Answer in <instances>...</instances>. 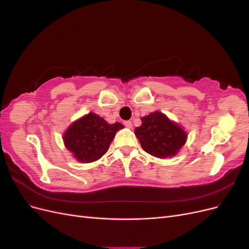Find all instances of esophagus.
I'll list each match as a JSON object with an SVG mask.
<instances>
[{
	"mask_svg": "<svg viewBox=\"0 0 249 249\" xmlns=\"http://www.w3.org/2000/svg\"><path fill=\"white\" fill-rule=\"evenodd\" d=\"M124 124L125 125V127H127V129H132L133 127V124L132 122H130V120H126V122L124 123Z\"/></svg>",
	"mask_w": 249,
	"mask_h": 249,
	"instance_id": "34e87169",
	"label": "esophagus"
}]
</instances>
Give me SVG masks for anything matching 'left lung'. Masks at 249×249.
Masks as SVG:
<instances>
[{"label":"left lung","mask_w":249,"mask_h":249,"mask_svg":"<svg viewBox=\"0 0 249 249\" xmlns=\"http://www.w3.org/2000/svg\"><path fill=\"white\" fill-rule=\"evenodd\" d=\"M141 125L135 129L144 152L156 158L166 159L178 155L187 141L186 131L164 113L155 111L141 117Z\"/></svg>","instance_id":"8db88e82"}]
</instances>
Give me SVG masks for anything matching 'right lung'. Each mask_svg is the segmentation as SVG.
I'll return each instance as SVG.
<instances>
[{"label":"right lung","instance_id":"1","mask_svg":"<svg viewBox=\"0 0 249 249\" xmlns=\"http://www.w3.org/2000/svg\"><path fill=\"white\" fill-rule=\"evenodd\" d=\"M123 127L120 123L108 124L100 115L89 112L67 127L63 142L77 161L91 163L108 152L115 134Z\"/></svg>","mask_w":249,"mask_h":249}]
</instances>
